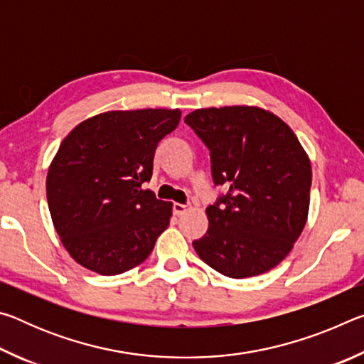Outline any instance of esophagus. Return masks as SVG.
<instances>
[{
	"mask_svg": "<svg viewBox=\"0 0 364 364\" xmlns=\"http://www.w3.org/2000/svg\"><path fill=\"white\" fill-rule=\"evenodd\" d=\"M191 208V205L189 204H173V213L175 215H178V217H180V215H183L184 212H188Z\"/></svg>",
	"mask_w": 364,
	"mask_h": 364,
	"instance_id": "esophagus-1",
	"label": "esophagus"
}]
</instances>
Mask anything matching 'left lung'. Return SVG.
I'll list each match as a JSON object with an SVG mask.
<instances>
[{
  "mask_svg": "<svg viewBox=\"0 0 364 364\" xmlns=\"http://www.w3.org/2000/svg\"><path fill=\"white\" fill-rule=\"evenodd\" d=\"M184 122L210 149L213 183L228 188L207 207L208 230L194 250L228 278L267 273L305 228L310 159L287 123L260 107L197 109Z\"/></svg>",
  "mask_w": 364,
  "mask_h": 364,
  "instance_id": "8db88e82",
  "label": "left lung"
}]
</instances>
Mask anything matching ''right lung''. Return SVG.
Listing matches in <instances>:
<instances>
[{"mask_svg": "<svg viewBox=\"0 0 364 364\" xmlns=\"http://www.w3.org/2000/svg\"><path fill=\"white\" fill-rule=\"evenodd\" d=\"M180 109L110 110L67 134L49 165L53 225L83 268L114 276L143 263L170 225L171 202L143 183L159 141L175 130Z\"/></svg>", "mask_w": 364, "mask_h": 364, "instance_id": "obj_1", "label": "right lung"}]
</instances>
